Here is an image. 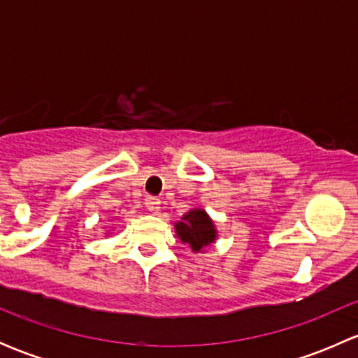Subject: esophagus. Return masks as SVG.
I'll return each mask as SVG.
<instances>
[{"mask_svg":"<svg viewBox=\"0 0 358 358\" xmlns=\"http://www.w3.org/2000/svg\"><path fill=\"white\" fill-rule=\"evenodd\" d=\"M145 208L149 209V211L157 213L159 209H161V201H159L157 197H154V196H147L145 197Z\"/></svg>","mask_w":358,"mask_h":358,"instance_id":"1","label":"esophagus"}]
</instances>
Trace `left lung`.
Returning a JSON list of instances; mask_svg holds the SVG:
<instances>
[{
    "instance_id": "8db88e82",
    "label": "left lung",
    "mask_w": 358,
    "mask_h": 358,
    "mask_svg": "<svg viewBox=\"0 0 358 358\" xmlns=\"http://www.w3.org/2000/svg\"><path fill=\"white\" fill-rule=\"evenodd\" d=\"M176 234L183 243L190 244L194 251H201L216 239V230L209 216L202 209H192L175 225Z\"/></svg>"
}]
</instances>
